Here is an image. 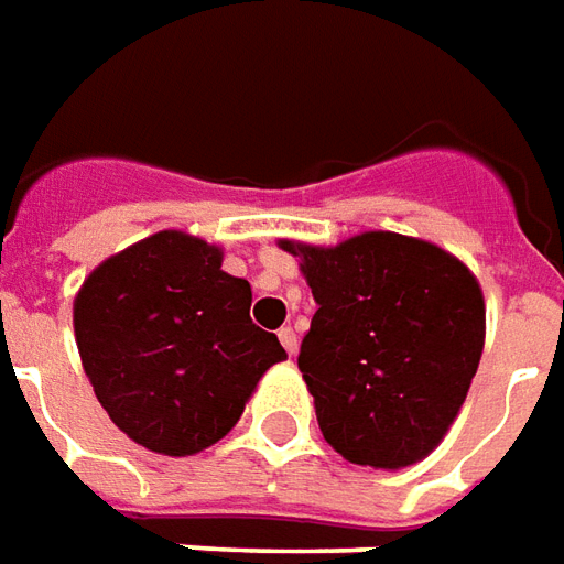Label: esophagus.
<instances>
[{"mask_svg": "<svg viewBox=\"0 0 564 564\" xmlns=\"http://www.w3.org/2000/svg\"><path fill=\"white\" fill-rule=\"evenodd\" d=\"M278 338H281V345H283V348H286V354L293 357L295 350H299V336H295L293 326H283L281 333H278Z\"/></svg>", "mask_w": 564, "mask_h": 564, "instance_id": "obj_1", "label": "esophagus"}]
</instances>
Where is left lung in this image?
I'll use <instances>...</instances> for the list:
<instances>
[{
  "mask_svg": "<svg viewBox=\"0 0 564 564\" xmlns=\"http://www.w3.org/2000/svg\"><path fill=\"white\" fill-rule=\"evenodd\" d=\"M299 256L317 311L299 369L323 440L360 467L427 458L458 419L486 345V302L443 247L364 231L336 247L281 241Z\"/></svg>",
  "mask_w": 564,
  "mask_h": 564,
  "instance_id": "obj_1",
  "label": "left lung"
}]
</instances>
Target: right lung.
Masks as SVG:
<instances>
[{"label": "right lung", "instance_id": "add662e5", "mask_svg": "<svg viewBox=\"0 0 564 564\" xmlns=\"http://www.w3.org/2000/svg\"><path fill=\"white\" fill-rule=\"evenodd\" d=\"M253 290L223 271V250L159 231L90 271L73 305L85 376L118 431L186 458L219 443L259 378L286 360L250 321Z\"/></svg>", "mask_w": 564, "mask_h": 564}]
</instances>
